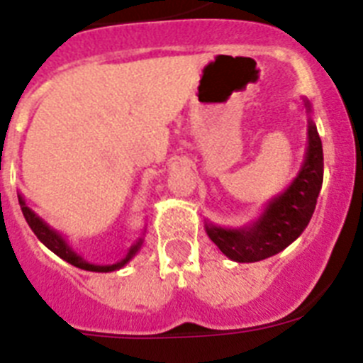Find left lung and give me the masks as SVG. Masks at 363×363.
Segmentation results:
<instances>
[{
  "mask_svg": "<svg viewBox=\"0 0 363 363\" xmlns=\"http://www.w3.org/2000/svg\"><path fill=\"white\" fill-rule=\"evenodd\" d=\"M311 114L309 99H303ZM323 182V150L313 118L307 120V150L293 184L265 205L251 225L238 229L205 223L207 236L227 258L240 264L259 262L278 255L306 230L316 207Z\"/></svg>",
  "mask_w": 363,
  "mask_h": 363,
  "instance_id": "1",
  "label": "left lung"
}]
</instances>
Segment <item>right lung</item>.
<instances>
[{"label": "right lung", "instance_id": "1", "mask_svg": "<svg viewBox=\"0 0 363 363\" xmlns=\"http://www.w3.org/2000/svg\"><path fill=\"white\" fill-rule=\"evenodd\" d=\"M18 200H19V205H21V211H23V216L25 220H27L28 227H30L32 230H34V234L38 236V240H40L41 243H43L45 247H49L50 251L54 252V255H57L62 259H65V262H69L70 265H74V267L78 269H83V271H92V272H111V271H118V269L123 267L125 264H129L130 259H133V256L136 255L138 251H140V247H142L143 243V238L138 240L136 243H134L133 247L129 249V252H127V256H125L123 259H120V262H116V264L112 265H96V264H91V262H86L85 258H82V256L78 255V252L74 251L72 247L67 243V240L63 238L62 234L57 233L56 229H52V227L47 223V221L41 220L40 216H38L34 211L28 207L27 203H25V200L18 194Z\"/></svg>", "mask_w": 363, "mask_h": 363}]
</instances>
